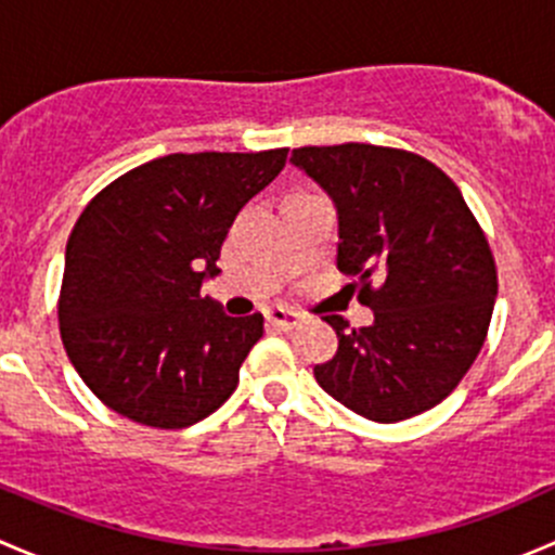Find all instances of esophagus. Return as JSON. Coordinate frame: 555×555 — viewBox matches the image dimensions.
Wrapping results in <instances>:
<instances>
[{
    "label": "esophagus",
    "instance_id": "1",
    "mask_svg": "<svg viewBox=\"0 0 555 555\" xmlns=\"http://www.w3.org/2000/svg\"><path fill=\"white\" fill-rule=\"evenodd\" d=\"M268 324H273V327L279 330H295L300 324V313L289 311V309H271L266 313Z\"/></svg>",
    "mask_w": 555,
    "mask_h": 555
}]
</instances>
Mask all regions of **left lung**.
<instances>
[{"mask_svg": "<svg viewBox=\"0 0 555 555\" xmlns=\"http://www.w3.org/2000/svg\"><path fill=\"white\" fill-rule=\"evenodd\" d=\"M338 211V268L373 324L338 313L333 360L319 386L371 422L418 416L456 389L489 333L496 268L456 184L435 164L376 144L293 150Z\"/></svg>", "mask_w": 555, "mask_h": 555, "instance_id": "obj_1", "label": "left lung"}]
</instances>
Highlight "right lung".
<instances>
[{
  "label": "right lung",
  "mask_w": 555,
  "mask_h": 555,
  "mask_svg": "<svg viewBox=\"0 0 555 555\" xmlns=\"http://www.w3.org/2000/svg\"><path fill=\"white\" fill-rule=\"evenodd\" d=\"M287 150L164 155L106 184L66 244L61 340L88 389L120 416L182 429L215 413L262 335L201 284L249 198Z\"/></svg>",
  "instance_id": "obj_1"
}]
</instances>
